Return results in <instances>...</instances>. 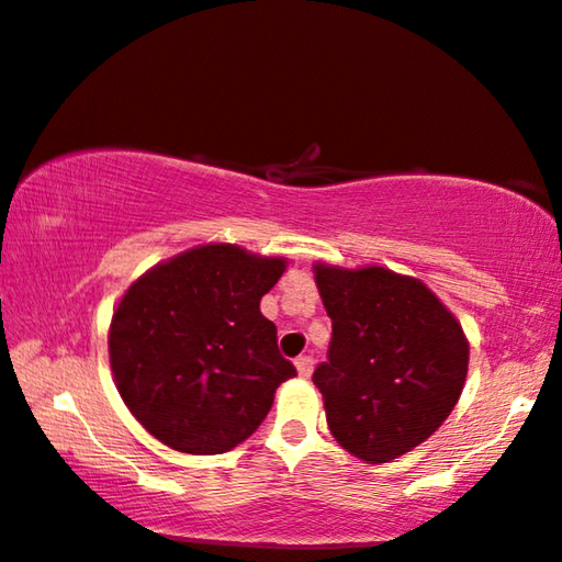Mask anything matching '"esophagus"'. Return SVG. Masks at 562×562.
<instances>
[{
  "label": "esophagus",
  "mask_w": 562,
  "mask_h": 562,
  "mask_svg": "<svg viewBox=\"0 0 562 562\" xmlns=\"http://www.w3.org/2000/svg\"><path fill=\"white\" fill-rule=\"evenodd\" d=\"M295 364H297V372L302 378H310L313 375V368H315V360L310 358V355H300V358L295 360Z\"/></svg>",
  "instance_id": "obj_1"
}]
</instances>
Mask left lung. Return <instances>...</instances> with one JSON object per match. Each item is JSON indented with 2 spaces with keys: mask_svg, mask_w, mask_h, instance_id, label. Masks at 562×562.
<instances>
[{
  "mask_svg": "<svg viewBox=\"0 0 562 562\" xmlns=\"http://www.w3.org/2000/svg\"><path fill=\"white\" fill-rule=\"evenodd\" d=\"M333 319L327 362L313 382L329 432L355 458L390 462L438 430L468 375V340L423 282L385 267L317 265Z\"/></svg>",
  "mask_w": 562,
  "mask_h": 562,
  "instance_id": "left-lung-1",
  "label": "left lung"
}]
</instances>
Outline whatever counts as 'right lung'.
<instances>
[{"mask_svg":"<svg viewBox=\"0 0 562 562\" xmlns=\"http://www.w3.org/2000/svg\"><path fill=\"white\" fill-rule=\"evenodd\" d=\"M282 272V257L204 245L124 292L110 362L124 405L149 435L190 456H220L260 427L274 390L297 375L260 313Z\"/></svg>","mask_w":562,"mask_h":562,"instance_id":"add662e5","label":"right lung"}]
</instances>
